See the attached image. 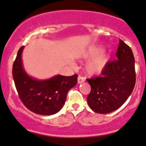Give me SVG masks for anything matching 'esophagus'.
<instances>
[{
    "label": "esophagus",
    "instance_id": "obj_1",
    "mask_svg": "<svg viewBox=\"0 0 146 146\" xmlns=\"http://www.w3.org/2000/svg\"><path fill=\"white\" fill-rule=\"evenodd\" d=\"M84 82V77L81 76H78V84H82V82Z\"/></svg>",
    "mask_w": 146,
    "mask_h": 146
}]
</instances>
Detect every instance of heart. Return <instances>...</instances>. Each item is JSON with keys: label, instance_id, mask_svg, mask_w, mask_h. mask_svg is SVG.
Instances as JSON below:
<instances>
[{"label": "heart", "instance_id": "b5f03b06", "mask_svg": "<svg viewBox=\"0 0 146 146\" xmlns=\"http://www.w3.org/2000/svg\"><path fill=\"white\" fill-rule=\"evenodd\" d=\"M103 49V47L101 45H93L89 48L82 55L84 59H92L86 65V72L90 76L100 74L106 68L109 61V56L105 52L101 53ZM72 65L75 67L74 64Z\"/></svg>", "mask_w": 146, "mask_h": 146}]
</instances>
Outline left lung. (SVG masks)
<instances>
[{"instance_id": "1", "label": "left lung", "mask_w": 146, "mask_h": 146, "mask_svg": "<svg viewBox=\"0 0 146 146\" xmlns=\"http://www.w3.org/2000/svg\"><path fill=\"white\" fill-rule=\"evenodd\" d=\"M116 56L117 60L107 63L101 77L87 79L91 86L87 103L97 113H110L120 108L134 90L136 82L134 55L130 47L121 40Z\"/></svg>"}]
</instances>
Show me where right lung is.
Returning a JSON list of instances; mask_svg holds the SVG:
<instances>
[{
    "label": "right lung",
    "mask_w": 146,
    "mask_h": 146,
    "mask_svg": "<svg viewBox=\"0 0 146 146\" xmlns=\"http://www.w3.org/2000/svg\"><path fill=\"white\" fill-rule=\"evenodd\" d=\"M24 46L17 52L12 68V76L19 97L30 111L42 115L57 113L62 108L68 91L76 85L77 75H56L45 80L30 76L23 68L22 54Z\"/></svg>",
    "instance_id": "obj_1"
}]
</instances>
